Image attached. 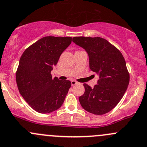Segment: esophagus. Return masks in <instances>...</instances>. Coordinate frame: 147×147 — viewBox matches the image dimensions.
I'll return each mask as SVG.
<instances>
[{
    "label": "esophagus",
    "mask_w": 147,
    "mask_h": 147,
    "mask_svg": "<svg viewBox=\"0 0 147 147\" xmlns=\"http://www.w3.org/2000/svg\"><path fill=\"white\" fill-rule=\"evenodd\" d=\"M71 85H72V86H74V85H76V84H78V83H77L76 81H74V80H73V81H71Z\"/></svg>",
    "instance_id": "34e87169"
}]
</instances>
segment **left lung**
I'll use <instances>...</instances> for the list:
<instances>
[{
  "mask_svg": "<svg viewBox=\"0 0 147 147\" xmlns=\"http://www.w3.org/2000/svg\"><path fill=\"white\" fill-rule=\"evenodd\" d=\"M73 42L88 53L89 67L98 74L97 84H84L85 92L78 100L84 110L104 115L118 104L127 90L129 74L122 53L101 37H75Z\"/></svg>",
  "mask_w": 147,
  "mask_h": 147,
  "instance_id": "obj_1",
  "label": "left lung"
}]
</instances>
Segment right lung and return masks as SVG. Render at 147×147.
I'll use <instances>...</instances> for the list:
<instances>
[{"mask_svg": "<svg viewBox=\"0 0 147 147\" xmlns=\"http://www.w3.org/2000/svg\"><path fill=\"white\" fill-rule=\"evenodd\" d=\"M71 40V37H45L21 56L16 72L18 90L37 113H51L62 105L71 83L57 77L53 78L51 71Z\"/></svg>", "mask_w": 147, "mask_h": 147, "instance_id": "add662e5", "label": "right lung"}]
</instances>
